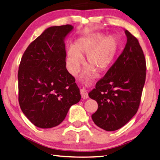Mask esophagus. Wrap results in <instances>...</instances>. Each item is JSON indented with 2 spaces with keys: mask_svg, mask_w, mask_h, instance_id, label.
<instances>
[{
  "mask_svg": "<svg viewBox=\"0 0 160 160\" xmlns=\"http://www.w3.org/2000/svg\"><path fill=\"white\" fill-rule=\"evenodd\" d=\"M81 95L83 99H86L88 98V92L86 90V89L84 88H82L81 90Z\"/></svg>",
  "mask_w": 160,
  "mask_h": 160,
  "instance_id": "esophagus-1",
  "label": "esophagus"
}]
</instances>
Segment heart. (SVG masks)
I'll list each match as a JSON object with an SVG mask.
<instances>
[{
	"instance_id": "b5f03b06",
	"label": "heart",
	"mask_w": 160,
	"mask_h": 160,
	"mask_svg": "<svg viewBox=\"0 0 160 160\" xmlns=\"http://www.w3.org/2000/svg\"><path fill=\"white\" fill-rule=\"evenodd\" d=\"M120 46L119 38L116 36L105 37L101 32L88 37L77 38L73 47L66 51V65L70 72L75 75L83 63V56L87 55V63L90 64L86 72L88 75L95 69L100 72L108 69L113 63Z\"/></svg>"
}]
</instances>
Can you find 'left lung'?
Wrapping results in <instances>:
<instances>
[{"label":"left lung","mask_w":160,"mask_h":160,"mask_svg":"<svg viewBox=\"0 0 160 160\" xmlns=\"http://www.w3.org/2000/svg\"><path fill=\"white\" fill-rule=\"evenodd\" d=\"M127 43L122 53L88 95L98 103L94 123L106 131L126 125L139 108L146 80L144 52L137 38L125 30Z\"/></svg>","instance_id":"8db88e82"}]
</instances>
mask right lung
I'll return each mask as SVG.
<instances>
[{"mask_svg":"<svg viewBox=\"0 0 160 160\" xmlns=\"http://www.w3.org/2000/svg\"><path fill=\"white\" fill-rule=\"evenodd\" d=\"M71 25L48 28L26 49L19 65L18 102L36 126L59 125L70 108L79 102L80 90L66 69L64 40Z\"/></svg>","mask_w":160,"mask_h":160,"instance_id":"add662e5","label":"right lung"}]
</instances>
